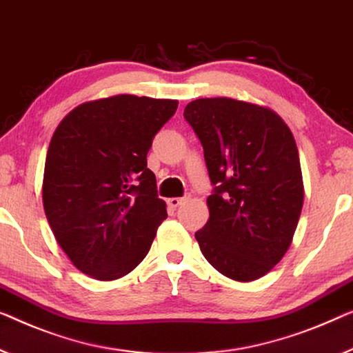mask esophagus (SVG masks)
<instances>
[{
  "instance_id": "obj_1",
  "label": "esophagus",
  "mask_w": 353,
  "mask_h": 353,
  "mask_svg": "<svg viewBox=\"0 0 353 353\" xmlns=\"http://www.w3.org/2000/svg\"><path fill=\"white\" fill-rule=\"evenodd\" d=\"M185 199H187V196H183V198H170V199H168V206L172 208V209H176L177 206H181V204L185 201Z\"/></svg>"
}]
</instances>
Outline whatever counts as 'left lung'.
Here are the masks:
<instances>
[{
	"mask_svg": "<svg viewBox=\"0 0 353 353\" xmlns=\"http://www.w3.org/2000/svg\"><path fill=\"white\" fill-rule=\"evenodd\" d=\"M183 117L201 141L214 193L209 220L194 233L204 259L238 282L256 281L287 254L304 185L288 125L270 108L233 98H199Z\"/></svg>",
	"mask_w": 353,
	"mask_h": 353,
	"instance_id": "8db88e82",
	"label": "left lung"
}]
</instances>
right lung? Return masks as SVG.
Wrapping results in <instances>:
<instances>
[{
	"instance_id": "obj_1",
	"label": "right lung",
	"mask_w": 353,
	"mask_h": 353,
	"mask_svg": "<svg viewBox=\"0 0 353 353\" xmlns=\"http://www.w3.org/2000/svg\"><path fill=\"white\" fill-rule=\"evenodd\" d=\"M177 104L115 94L82 103L57 126L42 204L57 243L83 274L115 281L150 250L168 214L147 152Z\"/></svg>"
}]
</instances>
